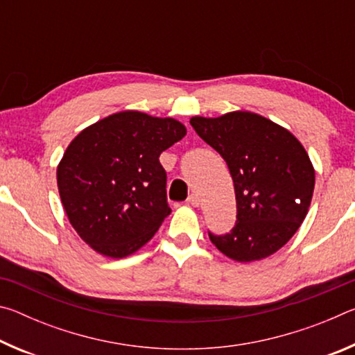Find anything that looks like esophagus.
<instances>
[{
    "instance_id": "obj_1",
    "label": "esophagus",
    "mask_w": 355,
    "mask_h": 355,
    "mask_svg": "<svg viewBox=\"0 0 355 355\" xmlns=\"http://www.w3.org/2000/svg\"><path fill=\"white\" fill-rule=\"evenodd\" d=\"M188 203H189V205H192V207H199L200 205V197L197 196V194H191L188 197Z\"/></svg>"
}]
</instances>
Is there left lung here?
<instances>
[{"mask_svg":"<svg viewBox=\"0 0 355 355\" xmlns=\"http://www.w3.org/2000/svg\"><path fill=\"white\" fill-rule=\"evenodd\" d=\"M192 128L228 166L236 194V222L225 235L208 232L211 243L235 261L272 255L290 241L307 216L315 171L290 131L248 111L207 119Z\"/></svg>","mask_w":355,"mask_h":355,"instance_id":"8db88e82","label":"left lung"}]
</instances>
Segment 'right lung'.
<instances>
[{"instance_id":"right-lung-1","label":"right lung","mask_w":355,"mask_h":355,"mask_svg":"<svg viewBox=\"0 0 355 355\" xmlns=\"http://www.w3.org/2000/svg\"><path fill=\"white\" fill-rule=\"evenodd\" d=\"M175 119L112 114L83 130L58 166L71 227L98 254L122 258L152 239L171 214L159 155L183 139Z\"/></svg>"}]
</instances>
